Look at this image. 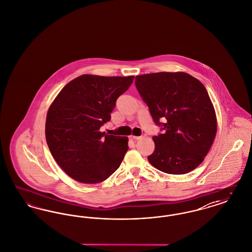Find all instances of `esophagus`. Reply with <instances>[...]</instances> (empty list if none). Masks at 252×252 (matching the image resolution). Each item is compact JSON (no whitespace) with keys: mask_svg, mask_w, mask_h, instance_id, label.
I'll return each mask as SVG.
<instances>
[{"mask_svg":"<svg viewBox=\"0 0 252 252\" xmlns=\"http://www.w3.org/2000/svg\"><path fill=\"white\" fill-rule=\"evenodd\" d=\"M143 138H144V135H143V136H132V139L134 141H139V140H141Z\"/></svg>","mask_w":252,"mask_h":252,"instance_id":"obj_1","label":"esophagus"}]
</instances>
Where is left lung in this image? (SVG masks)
Returning <instances> with one entry per match:
<instances>
[{"label":"left lung","instance_id":"obj_1","mask_svg":"<svg viewBox=\"0 0 252 252\" xmlns=\"http://www.w3.org/2000/svg\"><path fill=\"white\" fill-rule=\"evenodd\" d=\"M135 85L163 134L153 137L148 161L158 170L183 175L197 167L217 131L216 110L204 85L183 72L137 75ZM165 120L160 124L159 121Z\"/></svg>","mask_w":252,"mask_h":252}]
</instances>
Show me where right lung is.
Segmentation results:
<instances>
[{"label": "right lung", "mask_w": 252, "mask_h": 252, "mask_svg": "<svg viewBox=\"0 0 252 252\" xmlns=\"http://www.w3.org/2000/svg\"><path fill=\"white\" fill-rule=\"evenodd\" d=\"M134 76L82 74L66 85L51 104L45 137L50 152L72 179L94 184L108 179L128 150V138L106 134L117 98Z\"/></svg>", "instance_id": "add662e5"}]
</instances>
